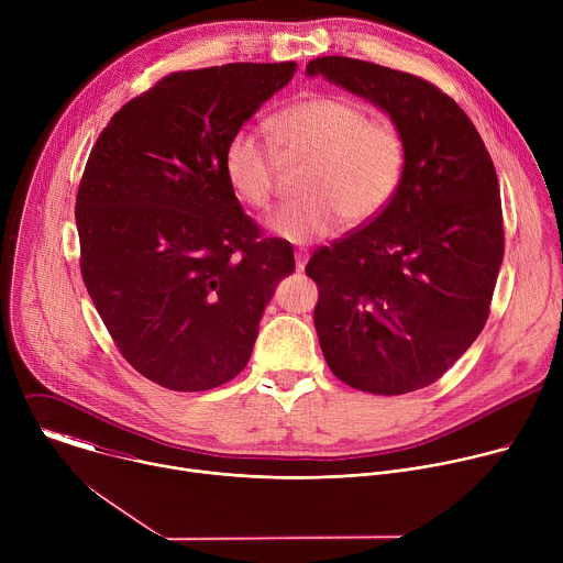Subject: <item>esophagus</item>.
Masks as SVG:
<instances>
[{"label":"esophagus","mask_w":563,"mask_h":563,"mask_svg":"<svg viewBox=\"0 0 563 563\" xmlns=\"http://www.w3.org/2000/svg\"><path fill=\"white\" fill-rule=\"evenodd\" d=\"M305 265H307V252L298 250V252H296V269H298V272H302V269H305Z\"/></svg>","instance_id":"1"}]
</instances>
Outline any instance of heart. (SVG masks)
Returning <instances> with one entry per match:
<instances>
[{
	"label": "heart",
	"instance_id": "obj_1",
	"mask_svg": "<svg viewBox=\"0 0 563 563\" xmlns=\"http://www.w3.org/2000/svg\"><path fill=\"white\" fill-rule=\"evenodd\" d=\"M274 144L289 157H305L302 198L280 207L272 229L307 243L334 231L343 216L358 224L376 218L394 198L406 167V142L385 120L339 96H311L269 120ZM224 178L240 202L267 209L274 196L276 159L250 131H235L222 151Z\"/></svg>",
	"mask_w": 563,
	"mask_h": 563
}]
</instances>
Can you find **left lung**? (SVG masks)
<instances>
[{
    "instance_id": "left-lung-1",
    "label": "left lung",
    "mask_w": 563,
    "mask_h": 563,
    "mask_svg": "<svg viewBox=\"0 0 563 563\" xmlns=\"http://www.w3.org/2000/svg\"><path fill=\"white\" fill-rule=\"evenodd\" d=\"M307 75L383 109L406 142L404 178L365 227L318 247L313 325L350 387L396 396L441 378L484 330L504 261L497 172L463 109L426 79L328 55Z\"/></svg>"
}]
</instances>
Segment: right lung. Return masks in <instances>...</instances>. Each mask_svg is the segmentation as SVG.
Wrapping results in <instances>:
<instances>
[{"label":"right lung","mask_w":563,"mask_h":563,"mask_svg":"<svg viewBox=\"0 0 563 563\" xmlns=\"http://www.w3.org/2000/svg\"><path fill=\"white\" fill-rule=\"evenodd\" d=\"M296 62L180 70L126 102L77 189L79 269L120 354L176 391L245 369L287 240L261 238L222 172L227 140L294 77Z\"/></svg>","instance_id":"obj_1"}]
</instances>
